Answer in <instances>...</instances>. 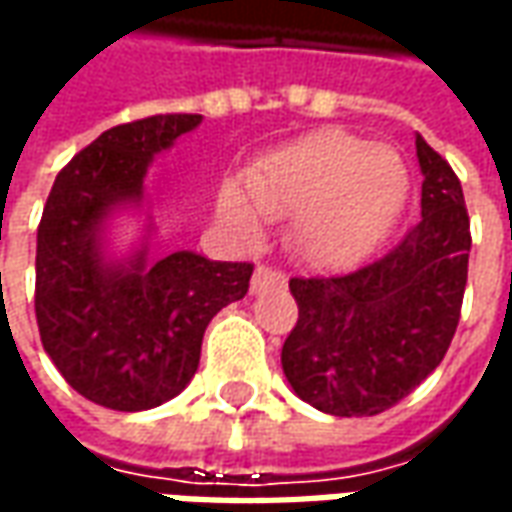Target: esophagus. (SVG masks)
<instances>
[{
	"label": "esophagus",
	"mask_w": 512,
	"mask_h": 512,
	"mask_svg": "<svg viewBox=\"0 0 512 512\" xmlns=\"http://www.w3.org/2000/svg\"><path fill=\"white\" fill-rule=\"evenodd\" d=\"M282 279H285V277H282L279 271H274V268L257 266L255 277H252V293H260V290L271 288V285H279Z\"/></svg>",
	"instance_id": "esophagus-1"
}]
</instances>
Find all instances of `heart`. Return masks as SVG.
I'll use <instances>...</instances> for the list:
<instances>
[{"label": "heart", "mask_w": 512, "mask_h": 512, "mask_svg": "<svg viewBox=\"0 0 512 512\" xmlns=\"http://www.w3.org/2000/svg\"><path fill=\"white\" fill-rule=\"evenodd\" d=\"M406 194L408 169L395 147L318 131L260 158L246 186L227 183L219 213L241 233H255L263 216L293 213L296 252L312 266L343 268L384 241Z\"/></svg>", "instance_id": "obj_1"}]
</instances>
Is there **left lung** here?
I'll return each mask as SVG.
<instances>
[{"mask_svg":"<svg viewBox=\"0 0 512 512\" xmlns=\"http://www.w3.org/2000/svg\"><path fill=\"white\" fill-rule=\"evenodd\" d=\"M422 219L345 277L290 279L299 321L282 345L293 392L334 417H373L441 365L461 321L469 213L458 175L417 134Z\"/></svg>","mask_w":512,"mask_h":512,"instance_id":"obj_1","label":"left lung"}]
</instances>
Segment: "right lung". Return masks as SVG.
Instances as JSON below:
<instances>
[{
  "label": "right lung",
  "instance_id": "right-lung-1",
  "mask_svg": "<svg viewBox=\"0 0 512 512\" xmlns=\"http://www.w3.org/2000/svg\"><path fill=\"white\" fill-rule=\"evenodd\" d=\"M202 115H153L104 131L68 161L43 208L35 255L40 343L87 400L145 411L180 395L216 312L244 299L255 266L197 252L150 260V233L128 257L106 252L112 216L142 208L158 153Z\"/></svg>",
  "mask_w": 512,
  "mask_h": 512
}]
</instances>
